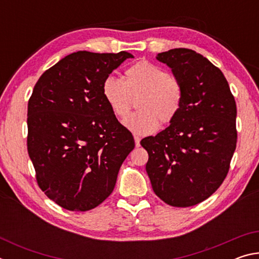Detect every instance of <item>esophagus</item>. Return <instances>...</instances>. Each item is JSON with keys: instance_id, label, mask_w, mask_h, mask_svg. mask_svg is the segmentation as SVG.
<instances>
[{"instance_id": "obj_1", "label": "esophagus", "mask_w": 259, "mask_h": 259, "mask_svg": "<svg viewBox=\"0 0 259 259\" xmlns=\"http://www.w3.org/2000/svg\"><path fill=\"white\" fill-rule=\"evenodd\" d=\"M134 139H135V144H136V146H140V137L139 136H137V135H135L134 136Z\"/></svg>"}]
</instances>
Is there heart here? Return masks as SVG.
<instances>
[{
	"label": "heart",
	"instance_id": "obj_1",
	"mask_svg": "<svg viewBox=\"0 0 259 259\" xmlns=\"http://www.w3.org/2000/svg\"><path fill=\"white\" fill-rule=\"evenodd\" d=\"M103 96L114 115L124 117L137 102L139 112L123 120L131 133L153 134L162 123H170L181 111L183 87L176 77L150 61H138L124 72V81L107 76L103 83Z\"/></svg>",
	"mask_w": 259,
	"mask_h": 259
}]
</instances>
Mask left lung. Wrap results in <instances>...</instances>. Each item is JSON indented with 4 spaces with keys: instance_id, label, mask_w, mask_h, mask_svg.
Returning a JSON list of instances; mask_svg holds the SVG:
<instances>
[{
    "instance_id": "8db88e82",
    "label": "left lung",
    "mask_w": 259,
    "mask_h": 259,
    "mask_svg": "<svg viewBox=\"0 0 259 259\" xmlns=\"http://www.w3.org/2000/svg\"><path fill=\"white\" fill-rule=\"evenodd\" d=\"M183 87L181 111L168 128L144 138L153 191L166 204L186 208L212 195L227 176L236 147V104L224 74L185 48L161 52Z\"/></svg>"
}]
</instances>
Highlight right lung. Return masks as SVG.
Wrapping results in <instances>:
<instances>
[{
	"label": "right lung",
	"instance_id": "1",
	"mask_svg": "<svg viewBox=\"0 0 259 259\" xmlns=\"http://www.w3.org/2000/svg\"><path fill=\"white\" fill-rule=\"evenodd\" d=\"M129 52L77 51L42 74L28 100L27 150L36 182L50 200L87 211L106 200L125 157L130 131L114 115L103 83Z\"/></svg>",
	"mask_w": 259,
	"mask_h": 259
}]
</instances>
